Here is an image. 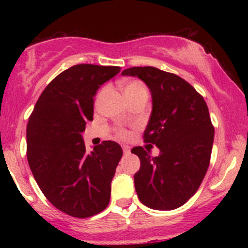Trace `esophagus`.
<instances>
[{"instance_id":"1","label":"esophagus","mask_w":248,"mask_h":248,"mask_svg":"<svg viewBox=\"0 0 248 248\" xmlns=\"http://www.w3.org/2000/svg\"><path fill=\"white\" fill-rule=\"evenodd\" d=\"M122 149H124V154H126V155H128V154L130 153V148L128 146H124L122 147Z\"/></svg>"}]
</instances>
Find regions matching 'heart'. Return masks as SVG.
<instances>
[{
  "instance_id": "1",
  "label": "heart",
  "mask_w": 248,
  "mask_h": 248,
  "mask_svg": "<svg viewBox=\"0 0 248 248\" xmlns=\"http://www.w3.org/2000/svg\"><path fill=\"white\" fill-rule=\"evenodd\" d=\"M105 88L101 90L98 94V101L102 98V95L105 94ZM122 92H124V98H126L127 101L132 100V99L139 98V96L147 95V88L144 86V84L140 80H129L122 84ZM116 134H118L119 138L126 139L128 136V132L124 128H119L116 130Z\"/></svg>"
}]
</instances>
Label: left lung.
I'll return each instance as SVG.
<instances>
[{"mask_svg":"<svg viewBox=\"0 0 248 248\" xmlns=\"http://www.w3.org/2000/svg\"><path fill=\"white\" fill-rule=\"evenodd\" d=\"M121 75L149 87L153 112L143 141L161 152L154 157L143 147L132 149L141 161L134 175L139 199L154 210L177 209L195 195L210 166L215 127L206 102L183 78L156 67H129Z\"/></svg>","mask_w":248,"mask_h":248,"instance_id":"1","label":"left lung"}]
</instances>
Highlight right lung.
Returning a JSON list of instances; mask_svg holds the SVG:
<instances>
[{
  "instance_id": "right-lung-1",
  "label": "right lung",
  "mask_w": 248,
  "mask_h": 248,
  "mask_svg": "<svg viewBox=\"0 0 248 248\" xmlns=\"http://www.w3.org/2000/svg\"><path fill=\"white\" fill-rule=\"evenodd\" d=\"M119 72V66L93 64L62 71L43 91L28 121L27 157L33 177L47 201L72 217H92L109 203L122 149L102 141L87 153L81 133L93 120L98 88Z\"/></svg>"
}]
</instances>
